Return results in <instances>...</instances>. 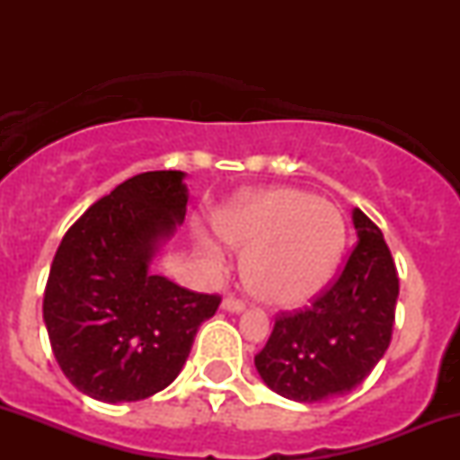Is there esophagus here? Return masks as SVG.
<instances>
[{
    "instance_id": "esophagus-1",
    "label": "esophagus",
    "mask_w": 460,
    "mask_h": 460,
    "mask_svg": "<svg viewBox=\"0 0 460 460\" xmlns=\"http://www.w3.org/2000/svg\"><path fill=\"white\" fill-rule=\"evenodd\" d=\"M223 309H225V311H231V314H242V311H244V303H242L240 298L226 296V298L223 300Z\"/></svg>"
}]
</instances>
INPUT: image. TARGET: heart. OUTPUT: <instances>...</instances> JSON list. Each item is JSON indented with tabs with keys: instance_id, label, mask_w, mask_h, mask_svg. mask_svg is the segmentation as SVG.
Listing matches in <instances>:
<instances>
[{
	"instance_id": "heart-1",
	"label": "heart",
	"mask_w": 460,
	"mask_h": 460,
	"mask_svg": "<svg viewBox=\"0 0 460 460\" xmlns=\"http://www.w3.org/2000/svg\"><path fill=\"white\" fill-rule=\"evenodd\" d=\"M216 231L246 251L244 285L272 307L307 305L324 289L346 246V218L329 199L300 188H268L240 197L216 216ZM205 257L220 261V248L199 235Z\"/></svg>"
}]
</instances>
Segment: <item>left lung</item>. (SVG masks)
Instances as JSON below:
<instances>
[{
	"instance_id": "obj_1",
	"label": "left lung",
	"mask_w": 460,
	"mask_h": 460,
	"mask_svg": "<svg viewBox=\"0 0 460 460\" xmlns=\"http://www.w3.org/2000/svg\"><path fill=\"white\" fill-rule=\"evenodd\" d=\"M357 246L340 279L309 309L281 314L255 357L261 381L288 400L320 402L366 381L389 348L398 272L376 225L352 209Z\"/></svg>"
}]
</instances>
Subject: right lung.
Here are the masks:
<instances>
[{
    "mask_svg": "<svg viewBox=\"0 0 460 460\" xmlns=\"http://www.w3.org/2000/svg\"><path fill=\"white\" fill-rule=\"evenodd\" d=\"M181 171L128 179L91 205L58 246L43 320L65 376L102 402H136L177 378L220 296L151 272L186 218Z\"/></svg>",
    "mask_w": 460,
    "mask_h": 460,
    "instance_id": "add662e5",
    "label": "right lung"
}]
</instances>
